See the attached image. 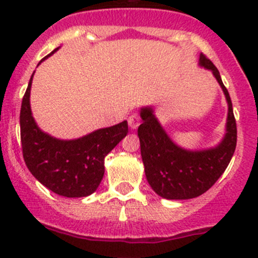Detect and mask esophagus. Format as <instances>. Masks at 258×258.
I'll return each instance as SVG.
<instances>
[{"instance_id":"1","label":"esophagus","mask_w":258,"mask_h":258,"mask_svg":"<svg viewBox=\"0 0 258 258\" xmlns=\"http://www.w3.org/2000/svg\"><path fill=\"white\" fill-rule=\"evenodd\" d=\"M128 123H129V126L132 129H137L138 126H139L140 124V116L138 113H133L132 115L128 118Z\"/></svg>"}]
</instances>
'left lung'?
Listing matches in <instances>:
<instances>
[{
    "mask_svg": "<svg viewBox=\"0 0 258 258\" xmlns=\"http://www.w3.org/2000/svg\"><path fill=\"white\" fill-rule=\"evenodd\" d=\"M200 65L212 70L228 103L227 133L216 148L198 152L182 149L160 126L152 108L140 111L143 123L138 128V137L145 175L153 190L167 200H190L207 192L223 174L236 149L237 125L228 90L218 69L203 53Z\"/></svg>",
    "mask_w": 258,
    "mask_h": 258,
    "instance_id": "1",
    "label": "left lung"
}]
</instances>
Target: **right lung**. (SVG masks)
Wrapping results in <instances>:
<instances>
[{
    "instance_id": "obj_1",
    "label": "right lung",
    "mask_w": 258,
    "mask_h": 258,
    "mask_svg": "<svg viewBox=\"0 0 258 258\" xmlns=\"http://www.w3.org/2000/svg\"><path fill=\"white\" fill-rule=\"evenodd\" d=\"M50 55L45 56L41 61ZM32 76L22 99L20 113L25 163L32 175L56 195L69 198L90 196L104 177L105 157L128 134V123L121 121L75 140H60L50 137L39 129L32 118L30 108Z\"/></svg>"
}]
</instances>
